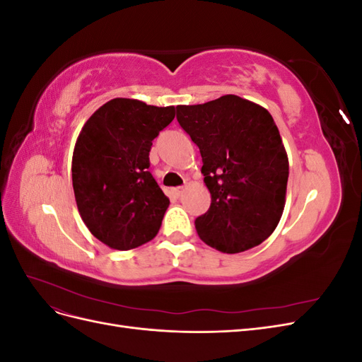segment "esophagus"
Instances as JSON below:
<instances>
[{"label":"esophagus","instance_id":"1","mask_svg":"<svg viewBox=\"0 0 362 362\" xmlns=\"http://www.w3.org/2000/svg\"><path fill=\"white\" fill-rule=\"evenodd\" d=\"M184 190H185V187H184V185H181V187L172 189V194H173V196H177V198H178V196H181V194L184 193Z\"/></svg>","mask_w":362,"mask_h":362}]
</instances>
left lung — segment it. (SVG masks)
I'll return each mask as SVG.
<instances>
[{
	"label": "left lung",
	"mask_w": 362,
	"mask_h": 362,
	"mask_svg": "<svg viewBox=\"0 0 362 362\" xmlns=\"http://www.w3.org/2000/svg\"><path fill=\"white\" fill-rule=\"evenodd\" d=\"M177 119L198 145L208 211L194 221L204 243L225 254L261 245L286 206L288 157L272 115L255 103L225 95L178 105Z\"/></svg>",
	"instance_id": "8db88e82"
}]
</instances>
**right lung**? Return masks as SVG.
Wrapping results in <instances>:
<instances>
[{
    "label": "right lung",
    "instance_id": "obj_1",
    "mask_svg": "<svg viewBox=\"0 0 362 362\" xmlns=\"http://www.w3.org/2000/svg\"><path fill=\"white\" fill-rule=\"evenodd\" d=\"M175 107L115 98L87 119L72 156L76 206L89 231L112 249L129 250L158 233L169 198L149 168V151Z\"/></svg>",
    "mask_w": 362,
    "mask_h": 362
}]
</instances>
